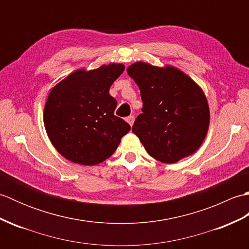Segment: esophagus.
Returning a JSON list of instances; mask_svg holds the SVG:
<instances>
[{"label": "esophagus", "mask_w": 249, "mask_h": 249, "mask_svg": "<svg viewBox=\"0 0 249 249\" xmlns=\"http://www.w3.org/2000/svg\"><path fill=\"white\" fill-rule=\"evenodd\" d=\"M126 121H127V123H128L130 126H133L134 122H135V116H134V115H129V116H127V118H126Z\"/></svg>", "instance_id": "esophagus-1"}]
</instances>
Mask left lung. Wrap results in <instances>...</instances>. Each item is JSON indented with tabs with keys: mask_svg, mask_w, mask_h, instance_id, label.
I'll list each match as a JSON object with an SVG mask.
<instances>
[{
	"mask_svg": "<svg viewBox=\"0 0 249 249\" xmlns=\"http://www.w3.org/2000/svg\"><path fill=\"white\" fill-rule=\"evenodd\" d=\"M127 73L140 89L143 102L133 133L146 152L174 163L197 151L210 124V109L202 89L176 67L134 63Z\"/></svg>",
	"mask_w": 249,
	"mask_h": 249,
	"instance_id": "obj_1",
	"label": "left lung"
}]
</instances>
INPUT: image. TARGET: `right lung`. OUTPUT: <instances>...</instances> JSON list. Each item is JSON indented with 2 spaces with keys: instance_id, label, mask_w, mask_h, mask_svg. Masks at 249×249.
Masks as SVG:
<instances>
[{
  "instance_id": "add662e5",
  "label": "right lung",
  "mask_w": 249,
  "mask_h": 249,
  "mask_svg": "<svg viewBox=\"0 0 249 249\" xmlns=\"http://www.w3.org/2000/svg\"><path fill=\"white\" fill-rule=\"evenodd\" d=\"M124 70L116 63L78 70L51 89L44 124L51 143L66 160L84 166L103 162L130 130L128 123L114 115L116 99L109 94Z\"/></svg>"
}]
</instances>
